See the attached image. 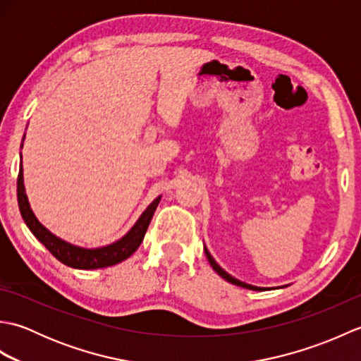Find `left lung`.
Returning a JSON list of instances; mask_svg holds the SVG:
<instances>
[{"label": "left lung", "instance_id": "left-lung-1", "mask_svg": "<svg viewBox=\"0 0 361 361\" xmlns=\"http://www.w3.org/2000/svg\"><path fill=\"white\" fill-rule=\"evenodd\" d=\"M204 252H206V257H208V260H209V264H211V267L214 268V270H216V273L219 274V276H221V278H224L225 281H228V282H231V283H234V286H239V287H243V288H250V290H268V288H260V287H255V286H250V283H245V282H240L239 279H235V278H233L231 274H228L224 268H220L219 267V264L216 262V260L212 259V256L209 255V251L204 248Z\"/></svg>", "mask_w": 361, "mask_h": 361}]
</instances>
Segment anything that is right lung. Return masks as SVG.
Segmentation results:
<instances>
[{
    "mask_svg": "<svg viewBox=\"0 0 361 361\" xmlns=\"http://www.w3.org/2000/svg\"><path fill=\"white\" fill-rule=\"evenodd\" d=\"M17 195H18L20 212L23 216V220L26 221L27 228L30 229V233H32L37 239L49 250L51 255L56 259H59L60 262L71 268H79V270H96V268L111 267L132 256L137 250V247L141 245L145 231H147L149 224L153 217V212H155L157 206L161 200V197H157L155 200L149 204V208L142 212V216L136 221L135 226L130 229V231L122 237L121 240L114 242L111 245H106V247H102V248L87 250L59 239V237L49 233L48 229H46L40 221L35 219L34 212L30 209L29 202H27L25 185H23V167H20V172H18Z\"/></svg>",
    "mask_w": 361,
    "mask_h": 361,
    "instance_id": "right-lung-1",
    "label": "right lung"
}]
</instances>
